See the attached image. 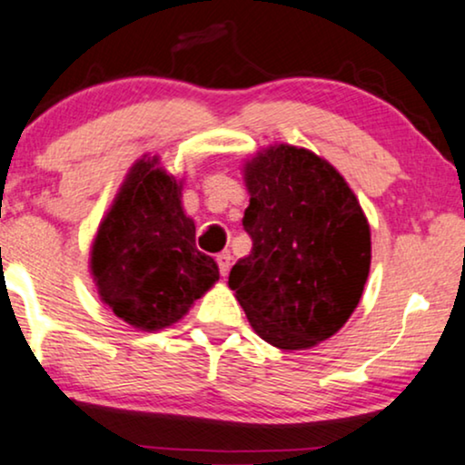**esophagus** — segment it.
<instances>
[{
  "instance_id": "obj_1",
  "label": "esophagus",
  "mask_w": 465,
  "mask_h": 465,
  "mask_svg": "<svg viewBox=\"0 0 465 465\" xmlns=\"http://www.w3.org/2000/svg\"><path fill=\"white\" fill-rule=\"evenodd\" d=\"M218 266H220V275L222 277H226L228 275V269H231V260H232V256H231V252H220L218 253Z\"/></svg>"
}]
</instances>
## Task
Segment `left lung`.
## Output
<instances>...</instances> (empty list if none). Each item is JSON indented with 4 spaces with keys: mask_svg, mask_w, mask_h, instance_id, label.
I'll list each match as a JSON object with an SVG mask.
<instances>
[{
    "mask_svg": "<svg viewBox=\"0 0 465 465\" xmlns=\"http://www.w3.org/2000/svg\"><path fill=\"white\" fill-rule=\"evenodd\" d=\"M250 256L228 285L253 332L285 351L328 341L358 307L371 272V224L326 158L275 143L243 164Z\"/></svg>",
    "mask_w": 465,
    "mask_h": 465,
    "instance_id": "obj_1",
    "label": "left lung"
}]
</instances>
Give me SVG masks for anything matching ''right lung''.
Here are the masks:
<instances>
[{
	"instance_id": "1",
	"label": "right lung",
	"mask_w": 465,
	"mask_h": 465,
	"mask_svg": "<svg viewBox=\"0 0 465 465\" xmlns=\"http://www.w3.org/2000/svg\"><path fill=\"white\" fill-rule=\"evenodd\" d=\"M183 180L143 154L120 183L91 245L101 302L142 332L173 326L220 279L196 250L194 220L182 205Z\"/></svg>"
}]
</instances>
